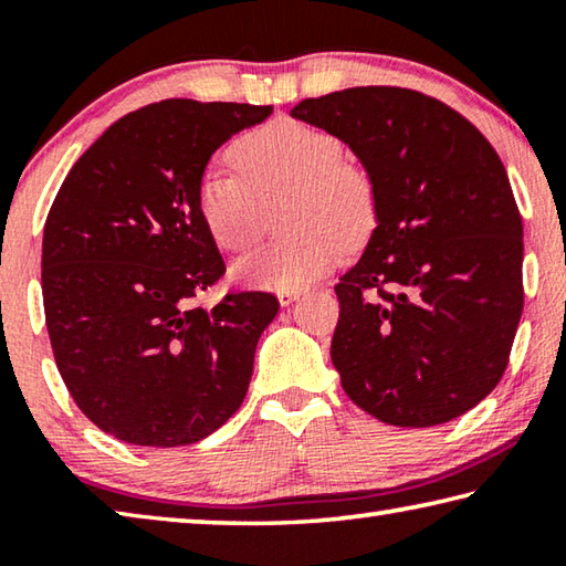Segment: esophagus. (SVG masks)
Segmentation results:
<instances>
[{
  "instance_id": "obj_1",
  "label": "esophagus",
  "mask_w": 566,
  "mask_h": 566,
  "mask_svg": "<svg viewBox=\"0 0 566 566\" xmlns=\"http://www.w3.org/2000/svg\"><path fill=\"white\" fill-rule=\"evenodd\" d=\"M300 294H302V290H282V292H276V300H280L282 306H290L292 302L300 300Z\"/></svg>"
}]
</instances>
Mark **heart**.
Wrapping results in <instances>:
<instances>
[{"label": "heart", "instance_id": "obj_1", "mask_svg": "<svg viewBox=\"0 0 566 566\" xmlns=\"http://www.w3.org/2000/svg\"><path fill=\"white\" fill-rule=\"evenodd\" d=\"M329 132L280 119L229 147L237 175L209 171L197 187V212L224 252H244L262 237L272 209H282L280 244L256 249L232 266L239 284L304 290L339 262L344 247L369 237L377 219L371 177L344 161Z\"/></svg>", "mask_w": 566, "mask_h": 566}]
</instances>
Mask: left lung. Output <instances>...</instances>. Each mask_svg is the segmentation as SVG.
<instances>
[{
    "instance_id": "8db88e82",
    "label": "left lung",
    "mask_w": 566,
    "mask_h": 566,
    "mask_svg": "<svg viewBox=\"0 0 566 566\" xmlns=\"http://www.w3.org/2000/svg\"><path fill=\"white\" fill-rule=\"evenodd\" d=\"M290 114L344 142L377 191L375 232L334 286L344 391L395 427L462 417L500 385L524 306L522 217L500 155L462 114L401 87Z\"/></svg>"
}]
</instances>
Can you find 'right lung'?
Returning <instances> with one entry per match:
<instances>
[{
  "label": "right lung",
  "mask_w": 566,
  "mask_h": 566,
  "mask_svg": "<svg viewBox=\"0 0 566 566\" xmlns=\"http://www.w3.org/2000/svg\"><path fill=\"white\" fill-rule=\"evenodd\" d=\"M272 107L165 99L114 122L76 159L42 239V296L56 369L87 419L137 447L217 432L244 401L266 292L212 310L191 296L224 274L197 212L214 151Z\"/></svg>",
  "instance_id": "right-lung-1"
}]
</instances>
